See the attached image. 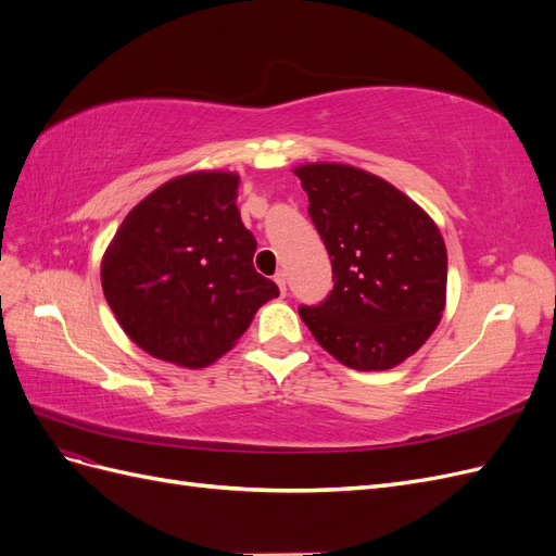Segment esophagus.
Segmentation results:
<instances>
[{
	"label": "esophagus",
	"instance_id": "34e87169",
	"mask_svg": "<svg viewBox=\"0 0 556 556\" xmlns=\"http://www.w3.org/2000/svg\"><path fill=\"white\" fill-rule=\"evenodd\" d=\"M274 280H276V285L280 288V294L285 296V292H288V285H285V274H282V271H278Z\"/></svg>",
	"mask_w": 556,
	"mask_h": 556
}]
</instances>
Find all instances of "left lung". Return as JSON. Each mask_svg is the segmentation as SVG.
I'll return each mask as SVG.
<instances>
[{
  "label": "left lung",
  "instance_id": "obj_1",
  "mask_svg": "<svg viewBox=\"0 0 556 556\" xmlns=\"http://www.w3.org/2000/svg\"><path fill=\"white\" fill-rule=\"evenodd\" d=\"M294 174L331 257L333 290L301 306L315 341L355 371H384L422 348L445 308L447 252L439 227L387 180L348 164Z\"/></svg>",
  "mask_w": 556,
  "mask_h": 556
}]
</instances>
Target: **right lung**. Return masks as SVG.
Instances as JSON below:
<instances>
[{
	"mask_svg": "<svg viewBox=\"0 0 556 556\" xmlns=\"http://www.w3.org/2000/svg\"><path fill=\"white\" fill-rule=\"evenodd\" d=\"M239 176L194 172L150 192L117 227L102 288L129 339L188 368L215 362L278 285L252 266L257 241L237 208Z\"/></svg>",
	"mask_w": 556,
	"mask_h": 556,
	"instance_id": "obj_1",
	"label": "right lung"
}]
</instances>
